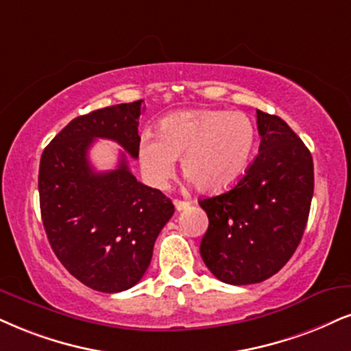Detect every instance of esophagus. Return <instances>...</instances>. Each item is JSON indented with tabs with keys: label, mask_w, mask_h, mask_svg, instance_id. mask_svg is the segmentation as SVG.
<instances>
[{
	"label": "esophagus",
	"mask_w": 351,
	"mask_h": 351,
	"mask_svg": "<svg viewBox=\"0 0 351 351\" xmlns=\"http://www.w3.org/2000/svg\"><path fill=\"white\" fill-rule=\"evenodd\" d=\"M174 206L177 211H182V210H187L190 206V202H184V200H174Z\"/></svg>",
	"instance_id": "34e87169"
}]
</instances>
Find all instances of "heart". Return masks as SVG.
<instances>
[{
    "label": "heart",
    "instance_id": "obj_1",
    "mask_svg": "<svg viewBox=\"0 0 351 351\" xmlns=\"http://www.w3.org/2000/svg\"><path fill=\"white\" fill-rule=\"evenodd\" d=\"M156 138L138 145L140 169L154 187H161L180 159L182 174L203 193L231 189L252 159L257 132L241 112L197 109L169 114L156 125Z\"/></svg>",
    "mask_w": 351,
    "mask_h": 351
}]
</instances>
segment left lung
<instances>
[{
  "label": "left lung",
  "instance_id": "1",
  "mask_svg": "<svg viewBox=\"0 0 351 351\" xmlns=\"http://www.w3.org/2000/svg\"><path fill=\"white\" fill-rule=\"evenodd\" d=\"M261 148L234 187L198 200L208 215L205 265L229 285H252L285 267L300 245L314 193L313 156L280 117L257 110Z\"/></svg>",
  "mask_w": 351,
  "mask_h": 351
}]
</instances>
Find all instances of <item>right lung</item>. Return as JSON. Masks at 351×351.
I'll use <instances>...</instances> for the list:
<instances>
[{
    "label": "right lung",
    "instance_id": "1",
    "mask_svg": "<svg viewBox=\"0 0 351 351\" xmlns=\"http://www.w3.org/2000/svg\"><path fill=\"white\" fill-rule=\"evenodd\" d=\"M143 110V101H135L76 117L40 158V213L51 249L75 278L96 291L135 287L148 270L156 237L174 215L161 190L138 182L123 153L114 171L96 172L89 164L96 138L117 141L138 158Z\"/></svg>",
    "mask_w": 351,
    "mask_h": 351
}]
</instances>
